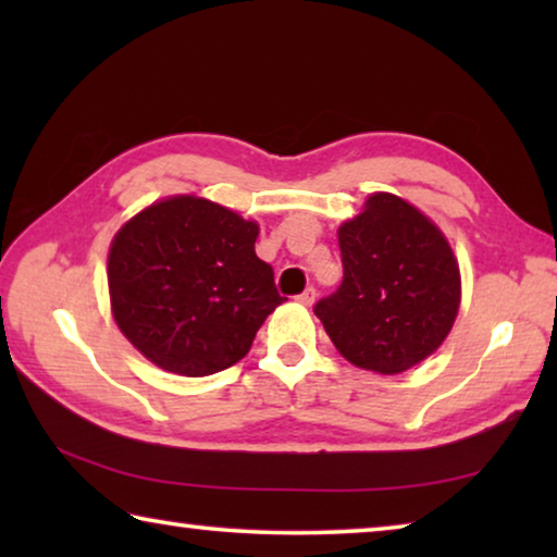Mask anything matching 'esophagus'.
Masks as SVG:
<instances>
[{
	"label": "esophagus",
	"mask_w": 557,
	"mask_h": 557,
	"mask_svg": "<svg viewBox=\"0 0 557 557\" xmlns=\"http://www.w3.org/2000/svg\"><path fill=\"white\" fill-rule=\"evenodd\" d=\"M314 299H317V289H314V287H307V289L301 292V295L297 297L299 305H305V307H312Z\"/></svg>",
	"instance_id": "esophagus-1"
}]
</instances>
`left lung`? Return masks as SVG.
<instances>
[{"label":"left lung","mask_w":557,"mask_h":557,"mask_svg":"<svg viewBox=\"0 0 557 557\" xmlns=\"http://www.w3.org/2000/svg\"><path fill=\"white\" fill-rule=\"evenodd\" d=\"M344 280L314 314L346 361L395 375L437 351L459 312L455 252L425 213L373 194L338 228Z\"/></svg>","instance_id":"left-lung-1"}]
</instances>
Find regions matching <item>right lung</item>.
I'll use <instances>...</instances> for the list:
<instances>
[{"label":"right lung","mask_w":557,"mask_h":557,"mask_svg":"<svg viewBox=\"0 0 557 557\" xmlns=\"http://www.w3.org/2000/svg\"><path fill=\"white\" fill-rule=\"evenodd\" d=\"M256 238L258 223L199 196L147 206L110 245L120 332L169 373L201 379L231 369L285 301Z\"/></svg>","instance_id":"add662e5"}]
</instances>
